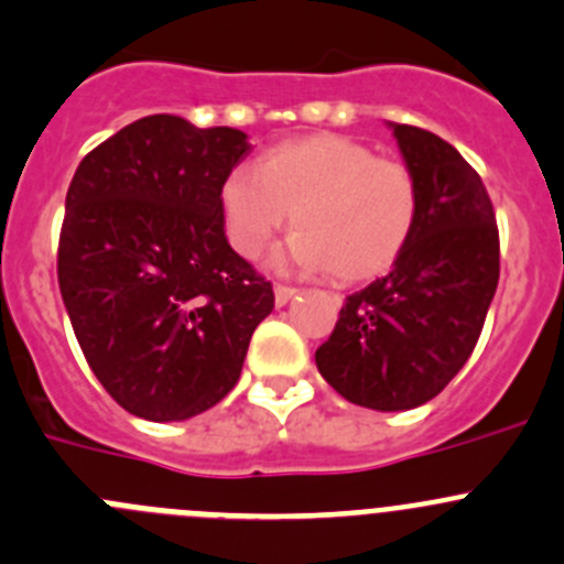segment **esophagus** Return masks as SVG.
<instances>
[{"instance_id":"1","label":"esophagus","mask_w":564,"mask_h":564,"mask_svg":"<svg viewBox=\"0 0 564 564\" xmlns=\"http://www.w3.org/2000/svg\"><path fill=\"white\" fill-rule=\"evenodd\" d=\"M294 294H297V289L281 286V283H278V286H275V305H278V308H281V305H286L289 300L294 297Z\"/></svg>"}]
</instances>
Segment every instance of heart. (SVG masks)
<instances>
[{
	"label": "heart",
	"mask_w": 564,
	"mask_h": 564,
	"mask_svg": "<svg viewBox=\"0 0 564 564\" xmlns=\"http://www.w3.org/2000/svg\"><path fill=\"white\" fill-rule=\"evenodd\" d=\"M289 212L297 234L275 256L278 267L369 281L408 248L419 184L408 165L377 160L369 145L344 134L289 140L267 151L256 171L237 167L223 182V228L245 259L264 253Z\"/></svg>",
	"instance_id": "obj_1"
}]
</instances>
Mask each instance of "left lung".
I'll return each instance as SVG.
<instances>
[{"instance_id": "8db88e82", "label": "left lung", "mask_w": 564, "mask_h": 564, "mask_svg": "<svg viewBox=\"0 0 564 564\" xmlns=\"http://www.w3.org/2000/svg\"><path fill=\"white\" fill-rule=\"evenodd\" d=\"M388 126L419 184L415 231L386 278L349 294L316 349V369L344 399L382 413L449 386L499 286V228L482 178L433 131Z\"/></svg>"}]
</instances>
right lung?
I'll return each mask as SVG.
<instances>
[{
  "instance_id": "obj_1",
  "label": "right lung",
  "mask_w": 564,
  "mask_h": 564,
  "mask_svg": "<svg viewBox=\"0 0 564 564\" xmlns=\"http://www.w3.org/2000/svg\"><path fill=\"white\" fill-rule=\"evenodd\" d=\"M248 154L245 131L149 115L76 167L59 294L93 375L131 415L184 421L215 408L275 305L223 228L220 187Z\"/></svg>"
}]
</instances>
